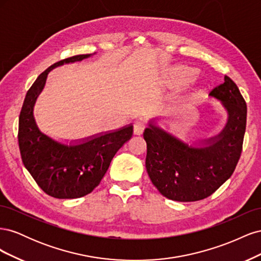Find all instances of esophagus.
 Instances as JSON below:
<instances>
[{"mask_svg":"<svg viewBox=\"0 0 261 261\" xmlns=\"http://www.w3.org/2000/svg\"><path fill=\"white\" fill-rule=\"evenodd\" d=\"M145 128H146L145 123L141 121H137L135 122V124H134V134H135V135H141L143 132L145 130Z\"/></svg>","mask_w":261,"mask_h":261,"instance_id":"34e87169","label":"esophagus"}]
</instances>
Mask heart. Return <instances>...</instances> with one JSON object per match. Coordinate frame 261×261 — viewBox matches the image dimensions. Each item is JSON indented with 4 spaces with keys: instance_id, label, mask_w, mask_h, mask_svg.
I'll use <instances>...</instances> for the list:
<instances>
[{
    "instance_id": "1",
    "label": "heart",
    "mask_w": 261,
    "mask_h": 261,
    "mask_svg": "<svg viewBox=\"0 0 261 261\" xmlns=\"http://www.w3.org/2000/svg\"><path fill=\"white\" fill-rule=\"evenodd\" d=\"M179 74L181 77L185 78V80H191L195 75V70L191 67H181L179 69Z\"/></svg>"
}]
</instances>
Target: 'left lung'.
<instances>
[{
    "label": "left lung",
    "mask_w": 261,
    "mask_h": 261,
    "mask_svg": "<svg viewBox=\"0 0 261 261\" xmlns=\"http://www.w3.org/2000/svg\"><path fill=\"white\" fill-rule=\"evenodd\" d=\"M228 113L224 129L207 140L208 146L189 147L150 124L144 132L146 169L152 184L167 198L188 202L207 198L231 177L243 150L247 107L239 87L228 76L210 92Z\"/></svg>",
    "instance_id": "1"
}]
</instances>
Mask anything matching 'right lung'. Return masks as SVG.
<instances>
[{"label": "right lung", "mask_w": 261, "mask_h": 261, "mask_svg": "<svg viewBox=\"0 0 261 261\" xmlns=\"http://www.w3.org/2000/svg\"><path fill=\"white\" fill-rule=\"evenodd\" d=\"M88 57L90 54L75 55L46 68L27 91L19 114L18 144L22 163L38 186L54 198L73 199L90 194L103 178L115 153L133 136L129 125L81 145L65 146L37 127L33 109L46 75L54 67Z\"/></svg>", "instance_id": "right-lung-1"}]
</instances>
